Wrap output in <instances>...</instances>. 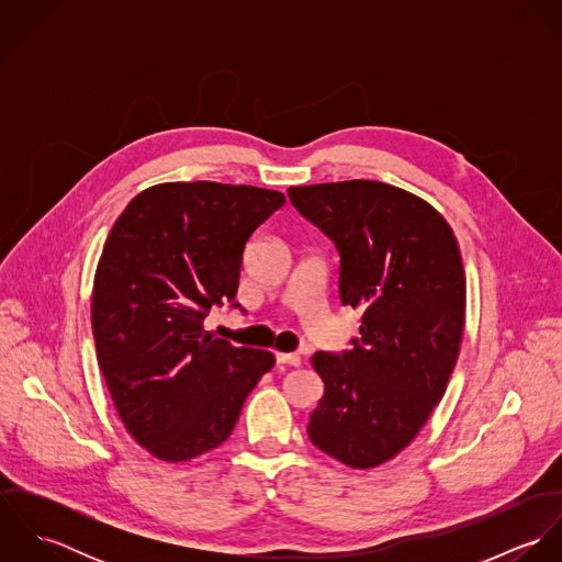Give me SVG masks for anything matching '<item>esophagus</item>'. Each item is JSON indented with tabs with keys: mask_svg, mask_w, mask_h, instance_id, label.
<instances>
[{
	"mask_svg": "<svg viewBox=\"0 0 562 562\" xmlns=\"http://www.w3.org/2000/svg\"><path fill=\"white\" fill-rule=\"evenodd\" d=\"M277 363L290 366V368H299L301 366V357L296 352H277Z\"/></svg>",
	"mask_w": 562,
	"mask_h": 562,
	"instance_id": "obj_1",
	"label": "esophagus"
}]
</instances>
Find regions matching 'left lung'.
<instances>
[{"label":"left lung","mask_w":562,"mask_h":562,"mask_svg":"<svg viewBox=\"0 0 562 562\" xmlns=\"http://www.w3.org/2000/svg\"><path fill=\"white\" fill-rule=\"evenodd\" d=\"M339 252V301L361 310L352 350L316 352L324 396L312 443L355 470L404 450L443 398L465 326L457 238L424 199L352 179L288 190Z\"/></svg>","instance_id":"8db88e82"}]
</instances>
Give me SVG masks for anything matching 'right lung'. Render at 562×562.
I'll return each instance as SVG.
<instances>
[{
    "label": "right lung",
    "instance_id": "add662e5",
    "mask_svg": "<svg viewBox=\"0 0 562 562\" xmlns=\"http://www.w3.org/2000/svg\"><path fill=\"white\" fill-rule=\"evenodd\" d=\"M285 196L216 181L160 183L119 216L92 285L97 361L130 435L181 463L218 448L274 366L266 350L212 337L203 321L234 303L250 234Z\"/></svg>",
    "mask_w": 562,
    "mask_h": 562
}]
</instances>
